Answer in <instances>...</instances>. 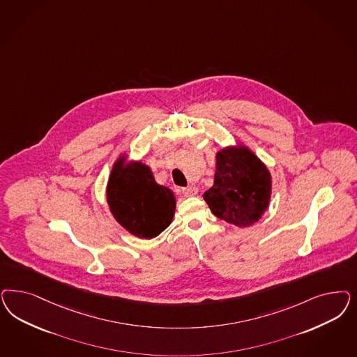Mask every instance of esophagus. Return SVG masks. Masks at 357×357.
Wrapping results in <instances>:
<instances>
[{"label": "esophagus", "instance_id": "1", "mask_svg": "<svg viewBox=\"0 0 357 357\" xmlns=\"http://www.w3.org/2000/svg\"><path fill=\"white\" fill-rule=\"evenodd\" d=\"M197 192H198V190H197V188H195V186H188V188H183V189H181V193H183L185 197L196 196Z\"/></svg>", "mask_w": 357, "mask_h": 357}]
</instances>
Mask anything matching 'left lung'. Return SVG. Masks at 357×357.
Listing matches in <instances>:
<instances>
[{
	"label": "left lung",
	"mask_w": 357,
	"mask_h": 357,
	"mask_svg": "<svg viewBox=\"0 0 357 357\" xmlns=\"http://www.w3.org/2000/svg\"><path fill=\"white\" fill-rule=\"evenodd\" d=\"M271 188V174L251 151L225 149L217 153L214 185L204 198L215 217L248 227L264 214Z\"/></svg>",
	"instance_id": "8db88e82"
}]
</instances>
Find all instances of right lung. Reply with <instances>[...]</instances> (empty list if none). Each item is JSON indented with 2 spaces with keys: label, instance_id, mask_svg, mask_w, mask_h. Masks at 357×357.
I'll use <instances>...</instances> for the list:
<instances>
[{
  "label": "right lung",
  "instance_id": "obj_1",
  "mask_svg": "<svg viewBox=\"0 0 357 357\" xmlns=\"http://www.w3.org/2000/svg\"><path fill=\"white\" fill-rule=\"evenodd\" d=\"M107 202L115 219L132 235L151 239L172 222L176 201L172 192L155 183L149 167L116 165L107 184Z\"/></svg>",
  "mask_w": 357,
  "mask_h": 357
}]
</instances>
